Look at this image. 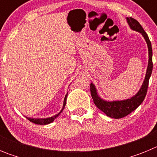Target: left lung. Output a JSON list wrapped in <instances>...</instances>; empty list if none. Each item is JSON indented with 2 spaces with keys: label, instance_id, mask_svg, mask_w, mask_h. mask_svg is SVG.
<instances>
[{
  "label": "left lung",
  "instance_id": "obj_1",
  "mask_svg": "<svg viewBox=\"0 0 157 157\" xmlns=\"http://www.w3.org/2000/svg\"><path fill=\"white\" fill-rule=\"evenodd\" d=\"M127 23L130 25V28L136 31L140 32L143 37H145V41L148 45L149 48V64L147 67L146 75L145 78L143 82V84L141 86L140 90L138 93L130 99H127L126 101H105L100 98L97 94V90L93 83L90 84V93L92 96L93 101L94 104L101 111L105 113L108 116L114 119H120L124 116H127L130 113L135 110L145 99V96L147 94V90H148V86H149V78L152 71V49L151 41L149 38V36L147 35L146 32L144 30L142 27L141 26L136 19L134 18L130 17L127 18Z\"/></svg>",
  "mask_w": 157,
  "mask_h": 157
}]
</instances>
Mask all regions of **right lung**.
<instances>
[{
  "mask_svg": "<svg viewBox=\"0 0 157 157\" xmlns=\"http://www.w3.org/2000/svg\"><path fill=\"white\" fill-rule=\"evenodd\" d=\"M67 96V94H66V96H65V98H64V101H63V109H62V110L60 111V112H59V113H58V114L55 115V116H52V117L46 118V119H32V118H27V120H28L29 121L31 122V123H35V124H39V125H46V124H48V123H52V122L54 121V120H55V119H56V118L57 117V116H59V115L60 114V113H61L62 111H63V109H64L65 105H66Z\"/></svg>",
  "mask_w": 157,
  "mask_h": 157,
  "instance_id": "add662e5",
  "label": "right lung"
}]
</instances>
